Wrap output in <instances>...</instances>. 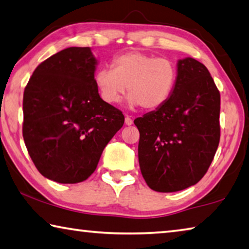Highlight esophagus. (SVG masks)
I'll use <instances>...</instances> for the list:
<instances>
[{
  "mask_svg": "<svg viewBox=\"0 0 249 249\" xmlns=\"http://www.w3.org/2000/svg\"><path fill=\"white\" fill-rule=\"evenodd\" d=\"M125 124H126V125H128V126L133 124V120L130 119V117H129V116H127V115L125 116Z\"/></svg>",
  "mask_w": 249,
  "mask_h": 249,
  "instance_id": "1",
  "label": "esophagus"
}]
</instances>
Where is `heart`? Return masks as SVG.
<instances>
[{
    "label": "heart",
    "mask_w": 249,
    "mask_h": 249,
    "mask_svg": "<svg viewBox=\"0 0 249 249\" xmlns=\"http://www.w3.org/2000/svg\"><path fill=\"white\" fill-rule=\"evenodd\" d=\"M111 67L100 68L94 74L96 89L107 104L120 103L128 88L130 107L156 109L169 100L178 77L170 59L137 50L115 57Z\"/></svg>",
    "instance_id": "1"
}]
</instances>
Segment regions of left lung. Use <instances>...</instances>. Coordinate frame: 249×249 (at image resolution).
Here are the masks:
<instances>
[{"mask_svg":"<svg viewBox=\"0 0 249 249\" xmlns=\"http://www.w3.org/2000/svg\"><path fill=\"white\" fill-rule=\"evenodd\" d=\"M220 105L206 67L193 58L179 60L169 100L134 121L141 171L150 189L176 192L203 178L220 142Z\"/></svg>","mask_w":249,"mask_h":249,"instance_id":"obj_1","label":"left lung"}]
</instances>
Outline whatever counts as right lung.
Returning a JSON list of instances; mask_svg holds the SVG:
<instances>
[{
	"label": "right lung",
	"mask_w": 249,
	"mask_h": 249,
	"mask_svg": "<svg viewBox=\"0 0 249 249\" xmlns=\"http://www.w3.org/2000/svg\"><path fill=\"white\" fill-rule=\"evenodd\" d=\"M95 66L89 47H69L38 65L25 87V145L37 170L59 183L89 178L124 124L123 113L100 98Z\"/></svg>",
	"instance_id": "1"
}]
</instances>
